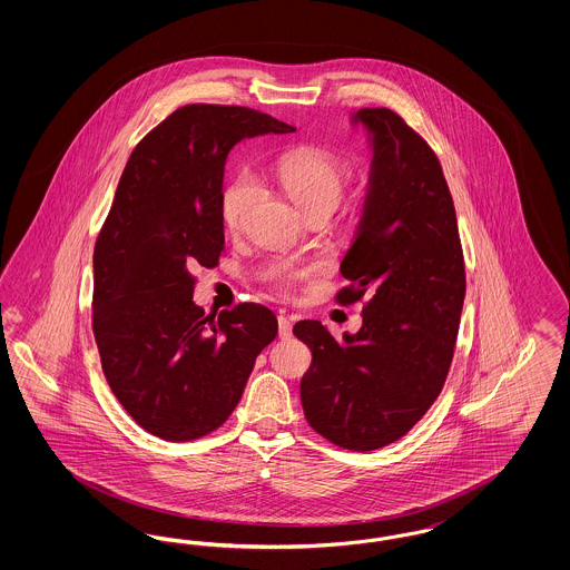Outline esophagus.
Instances as JSON below:
<instances>
[{
	"mask_svg": "<svg viewBox=\"0 0 570 570\" xmlns=\"http://www.w3.org/2000/svg\"><path fill=\"white\" fill-rule=\"evenodd\" d=\"M277 326H279V337L282 340H291L293 337V323L286 316L277 318Z\"/></svg>",
	"mask_w": 570,
	"mask_h": 570,
	"instance_id": "obj_1",
	"label": "esophagus"
}]
</instances>
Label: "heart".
Listing matches in <instances>:
<instances>
[{
    "label": "heart",
    "mask_w": 570,
    "mask_h": 570,
    "mask_svg": "<svg viewBox=\"0 0 570 570\" xmlns=\"http://www.w3.org/2000/svg\"><path fill=\"white\" fill-rule=\"evenodd\" d=\"M275 179L286 196L307 217L331 216L351 184V166L333 151L318 147H298L275 163ZM256 198V184L249 175H239L222 198V217L230 230H239L245 214ZM303 275L297 269H279V284H291Z\"/></svg>",
    "instance_id": "heart-1"
}]
</instances>
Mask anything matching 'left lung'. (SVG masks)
<instances>
[{
    "mask_svg": "<svg viewBox=\"0 0 570 570\" xmlns=\"http://www.w3.org/2000/svg\"><path fill=\"white\" fill-rule=\"evenodd\" d=\"M372 147L370 188L340 272L363 326L337 342L318 321L293 328L312 351L301 380L307 423L351 451H376L430 410L449 374L465 297L453 196L432 147L389 109L353 115Z\"/></svg>",
    "mask_w": 570,
    "mask_h": 570,
    "instance_id": "left-lung-1",
    "label": "left lung"
}]
</instances>
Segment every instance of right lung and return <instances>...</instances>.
<instances>
[{"instance_id":"obj_1","label":"right lung","mask_w":570,"mask_h":570,"mask_svg":"<svg viewBox=\"0 0 570 570\" xmlns=\"http://www.w3.org/2000/svg\"><path fill=\"white\" fill-rule=\"evenodd\" d=\"M288 132L295 126L258 110L188 105L136 145L121 173L94 249V335L115 397L149 434H212L277 335L275 314L258 303L205 316L191 272L216 267L224 249L230 149Z\"/></svg>"}]
</instances>
